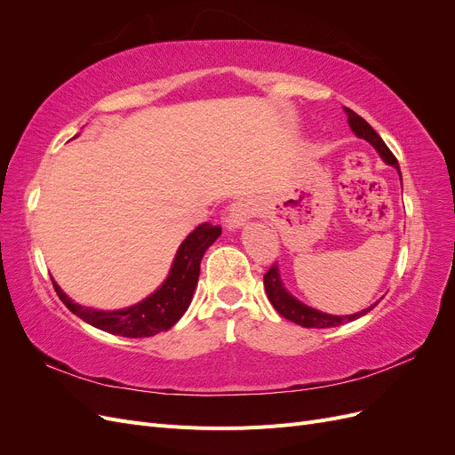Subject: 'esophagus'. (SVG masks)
<instances>
[{"label":"esophagus","instance_id":"1","mask_svg":"<svg viewBox=\"0 0 455 455\" xmlns=\"http://www.w3.org/2000/svg\"><path fill=\"white\" fill-rule=\"evenodd\" d=\"M259 211V204L254 199H239L229 206V214L226 218V228L228 229H239L246 224V220L256 216Z\"/></svg>","mask_w":455,"mask_h":455}]
</instances>
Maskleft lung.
Masks as SVG:
<instances>
[{"instance_id":"obj_1","label":"left lung","mask_w":455,"mask_h":455,"mask_svg":"<svg viewBox=\"0 0 455 455\" xmlns=\"http://www.w3.org/2000/svg\"><path fill=\"white\" fill-rule=\"evenodd\" d=\"M343 109H346V114H347V121H349L351 131L356 136H359V139H363V140H366V142H370L371 146H374L376 151L379 154V157L387 164H391V167H395L398 171V174H401V169H398L396 157L391 154V149L385 146V142L381 140V136L374 129H371L361 116H356L353 109H349V108H343ZM264 286H266V294H267V298L271 301V306L277 309V313L281 316H284V319L292 321V323L304 326V328H330V326L346 324V323H351L355 319H359V316L366 315L368 311H371V309L378 306V301H376L374 306H370V307H366V309H363L359 313L343 315V316H339V315H328V313H323L319 309H313V307H309L306 304H301L299 299H296L291 292L286 291L283 281H281L279 267L275 266V264L264 275Z\"/></svg>"}]
</instances>
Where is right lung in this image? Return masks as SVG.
<instances>
[{"instance_id":"1","label":"right lung","mask_w":455,"mask_h":455,"mask_svg":"<svg viewBox=\"0 0 455 455\" xmlns=\"http://www.w3.org/2000/svg\"><path fill=\"white\" fill-rule=\"evenodd\" d=\"M222 228L211 226L209 222L196 228L178 249L169 277L149 294L140 304L117 309V311H99L76 304L68 298L60 286L52 281L62 304L79 319L91 326L104 330V332L123 336V338H149L164 330L172 328L189 307L194 291L199 281L201 259L206 249L220 237Z\"/></svg>"}]
</instances>
